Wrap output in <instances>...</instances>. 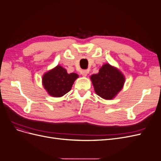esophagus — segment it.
<instances>
[{"mask_svg": "<svg viewBox=\"0 0 161 161\" xmlns=\"http://www.w3.org/2000/svg\"><path fill=\"white\" fill-rule=\"evenodd\" d=\"M87 74H88V71L86 70H82L81 71V75L83 76H87Z\"/></svg>", "mask_w": 161, "mask_h": 161, "instance_id": "34e87169", "label": "esophagus"}]
</instances>
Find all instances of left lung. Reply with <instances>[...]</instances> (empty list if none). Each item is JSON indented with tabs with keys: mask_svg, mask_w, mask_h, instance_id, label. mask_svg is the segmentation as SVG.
<instances>
[{
	"mask_svg": "<svg viewBox=\"0 0 161 161\" xmlns=\"http://www.w3.org/2000/svg\"><path fill=\"white\" fill-rule=\"evenodd\" d=\"M91 80L97 95L111 100L123 89L125 76L118 69L106 63L100 68L97 74L91 76Z\"/></svg>",
	"mask_w": 161,
	"mask_h": 161,
	"instance_id": "left-lung-1",
	"label": "left lung"
}]
</instances>
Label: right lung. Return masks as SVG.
<instances>
[{"mask_svg":"<svg viewBox=\"0 0 161 161\" xmlns=\"http://www.w3.org/2000/svg\"><path fill=\"white\" fill-rule=\"evenodd\" d=\"M79 75L76 73L69 74L60 65L44 73L42 85L48 95L53 97H61L69 92Z\"/></svg>","mask_w":161,"mask_h":161,"instance_id":"obj_1","label":"right lung"}]
</instances>
